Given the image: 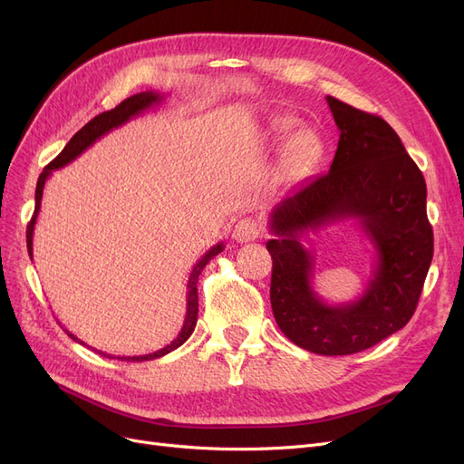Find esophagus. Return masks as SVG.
Here are the masks:
<instances>
[{
  "label": "esophagus",
  "instance_id": "obj_1",
  "mask_svg": "<svg viewBox=\"0 0 464 464\" xmlns=\"http://www.w3.org/2000/svg\"><path fill=\"white\" fill-rule=\"evenodd\" d=\"M261 234H263L261 224L256 218H251V217H246L242 220H237L236 227H234V232H232L234 240L240 242V244L254 242V240H257V237H261Z\"/></svg>",
  "mask_w": 464,
  "mask_h": 464
}]
</instances>
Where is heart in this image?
I'll return each instance as SVG.
<instances>
[{"label":"heart","mask_w":464,"mask_h":464,"mask_svg":"<svg viewBox=\"0 0 464 464\" xmlns=\"http://www.w3.org/2000/svg\"><path fill=\"white\" fill-rule=\"evenodd\" d=\"M296 128V120L286 118V120H280L276 123V135L278 137H286L292 133V130ZM317 149V137L312 131H298L296 135L292 137V141L288 145V159L292 164H302L307 159L314 157V152Z\"/></svg>","instance_id":"obj_1"}]
</instances>
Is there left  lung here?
<instances>
[{"label": "left lung", "instance_id": "obj_1", "mask_svg": "<svg viewBox=\"0 0 464 464\" xmlns=\"http://www.w3.org/2000/svg\"><path fill=\"white\" fill-rule=\"evenodd\" d=\"M327 104L341 131L333 164L273 208L275 240L266 249L280 331L314 354L346 356L382 343L411 321L433 257V232L424 176L395 130L333 96ZM344 218L359 220L378 259L362 296L331 306L311 286L313 256L299 237Z\"/></svg>", "mask_w": 464, "mask_h": 464}]
</instances>
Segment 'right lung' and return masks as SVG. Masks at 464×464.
<instances>
[{
    "label": "right lung",
    "instance_id": "obj_1",
    "mask_svg": "<svg viewBox=\"0 0 464 464\" xmlns=\"http://www.w3.org/2000/svg\"><path fill=\"white\" fill-rule=\"evenodd\" d=\"M162 101V96L159 92H152V91H145V92H139V94H133L130 98H125V101L121 104H118L114 110H108V111H102V114H98L96 118H92L85 128H81L72 139H69V143L63 147V150L55 157L46 168L44 172L40 174L38 178V184H36V193H34V201H36V207H34V215L29 222V227H26V247H29V256L33 259V234H34V224H36V217H38V210H40V203H42V191H44V184L46 179L50 178L52 170H58V168H63L65 164L73 162L81 152H85L96 139H101L102 135H106L108 131L120 128V125H123L125 121H130L131 118L139 116L141 111L149 110L150 106L159 104ZM224 249V244H217L210 247L207 254L195 263L193 271L189 275V280H188V312H186V319H184V327H181L179 334L176 336V339L166 344L164 348L157 350V353L152 354H143V356H111V354H104L101 353L102 356H108V358H118V360H125V362H145V360H154V358H160L168 353H172V350H176L178 346L184 344L193 329H195V323H198V312H199V298H198V280H199V275L203 271V266L213 259L215 256H218L220 251ZM67 334L72 336L73 341L81 343L75 334H72L67 331ZM85 344V343H81Z\"/></svg>",
    "mask_w": 464,
    "mask_h": 464
}]
</instances>
